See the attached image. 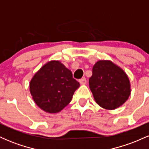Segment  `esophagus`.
<instances>
[{
  "mask_svg": "<svg viewBox=\"0 0 149 149\" xmlns=\"http://www.w3.org/2000/svg\"><path fill=\"white\" fill-rule=\"evenodd\" d=\"M79 83H80L81 85H85V84H86V83H87V80H86V78H81V79H80V80H79Z\"/></svg>",
  "mask_w": 149,
  "mask_h": 149,
  "instance_id": "esophagus-1",
  "label": "esophagus"
}]
</instances>
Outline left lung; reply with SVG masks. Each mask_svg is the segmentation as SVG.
Listing matches in <instances>:
<instances>
[{
    "mask_svg": "<svg viewBox=\"0 0 149 149\" xmlns=\"http://www.w3.org/2000/svg\"><path fill=\"white\" fill-rule=\"evenodd\" d=\"M89 85L97 103L109 110L123 105L130 95L127 76L110 61L100 60L94 65Z\"/></svg>",
    "mask_w": 149,
    "mask_h": 149,
    "instance_id": "8db88e82",
    "label": "left lung"
}]
</instances>
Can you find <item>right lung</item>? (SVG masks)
I'll return each mask as SVG.
<instances>
[{
    "instance_id": "right-lung-1",
    "label": "right lung",
    "mask_w": 149,
    "mask_h": 149,
    "mask_svg": "<svg viewBox=\"0 0 149 149\" xmlns=\"http://www.w3.org/2000/svg\"><path fill=\"white\" fill-rule=\"evenodd\" d=\"M80 83L59 61H51L34 75L30 92L34 102L46 112H59L69 104Z\"/></svg>"
}]
</instances>
